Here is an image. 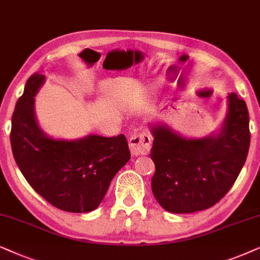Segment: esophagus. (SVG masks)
Listing matches in <instances>:
<instances>
[{"label":"esophagus","instance_id":"34e87169","mask_svg":"<svg viewBox=\"0 0 260 260\" xmlns=\"http://www.w3.org/2000/svg\"><path fill=\"white\" fill-rule=\"evenodd\" d=\"M152 146V137L145 131L136 132L129 139V148L133 155L147 154Z\"/></svg>","mask_w":260,"mask_h":260}]
</instances>
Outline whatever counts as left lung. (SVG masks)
<instances>
[{"label": "left lung", "instance_id": "left-lung-1", "mask_svg": "<svg viewBox=\"0 0 260 260\" xmlns=\"http://www.w3.org/2000/svg\"><path fill=\"white\" fill-rule=\"evenodd\" d=\"M217 134L190 139L166 124H153L152 192L162 208L186 214L216 205L237 181L250 147V116L244 100L232 92Z\"/></svg>", "mask_w": 260, "mask_h": 260}]
</instances>
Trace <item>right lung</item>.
I'll list each match as a JSON object with an SVG mask.
<instances>
[{"mask_svg": "<svg viewBox=\"0 0 260 260\" xmlns=\"http://www.w3.org/2000/svg\"><path fill=\"white\" fill-rule=\"evenodd\" d=\"M44 82L43 74H33L16 102L10 131L14 159L29 185L55 208L91 212L102 202L114 176L129 160L127 139L123 134H90L77 140L47 137L34 112V96Z\"/></svg>", "mask_w": 260, "mask_h": 260, "instance_id": "obj_1", "label": "right lung"}]
</instances>
